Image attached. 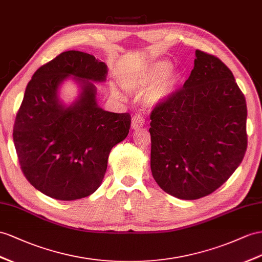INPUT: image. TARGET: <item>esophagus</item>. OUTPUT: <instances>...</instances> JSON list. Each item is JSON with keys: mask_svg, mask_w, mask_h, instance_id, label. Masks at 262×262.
Masks as SVG:
<instances>
[{"mask_svg": "<svg viewBox=\"0 0 262 262\" xmlns=\"http://www.w3.org/2000/svg\"><path fill=\"white\" fill-rule=\"evenodd\" d=\"M145 125V118L140 114H135L132 118V127L134 129H139Z\"/></svg>", "mask_w": 262, "mask_h": 262, "instance_id": "34e87169", "label": "esophagus"}]
</instances>
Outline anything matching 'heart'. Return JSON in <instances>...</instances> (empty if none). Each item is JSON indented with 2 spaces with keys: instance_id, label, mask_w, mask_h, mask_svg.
<instances>
[{
  "instance_id": "heart-1",
  "label": "heart",
  "mask_w": 262,
  "mask_h": 262,
  "mask_svg": "<svg viewBox=\"0 0 262 262\" xmlns=\"http://www.w3.org/2000/svg\"><path fill=\"white\" fill-rule=\"evenodd\" d=\"M172 64L167 59H159L146 66L132 75L122 78V86L130 93H143L147 90L145 102L150 105H157L168 97L175 85V75L170 74ZM112 94L115 97L122 98V94L115 87H112Z\"/></svg>"
}]
</instances>
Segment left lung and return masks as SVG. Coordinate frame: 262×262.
Instances as JSON below:
<instances>
[{"instance_id": "1", "label": "left lung", "mask_w": 262, "mask_h": 262, "mask_svg": "<svg viewBox=\"0 0 262 262\" xmlns=\"http://www.w3.org/2000/svg\"><path fill=\"white\" fill-rule=\"evenodd\" d=\"M182 89L150 114V168L165 192L193 200L213 192L243 162L247 105L231 71L196 51Z\"/></svg>"}]
</instances>
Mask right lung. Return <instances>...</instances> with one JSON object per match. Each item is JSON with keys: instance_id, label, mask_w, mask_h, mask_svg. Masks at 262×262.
Listing matches in <instances>:
<instances>
[{"instance_id": "add662e5", "label": "right lung", "mask_w": 262, "mask_h": 262, "mask_svg": "<svg viewBox=\"0 0 262 262\" xmlns=\"http://www.w3.org/2000/svg\"><path fill=\"white\" fill-rule=\"evenodd\" d=\"M107 65L91 54L67 51L41 66L26 86L13 140L30 184L57 200L92 195L103 182L112 148L129 133L130 115L100 108L94 83L106 80ZM81 87L65 105L58 97L64 80Z\"/></svg>"}]
</instances>
